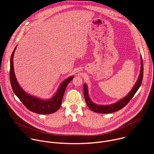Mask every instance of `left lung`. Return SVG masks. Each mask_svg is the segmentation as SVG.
Masks as SVG:
<instances>
[{
  "label": "left lung",
  "mask_w": 154,
  "mask_h": 154,
  "mask_svg": "<svg viewBox=\"0 0 154 154\" xmlns=\"http://www.w3.org/2000/svg\"><path fill=\"white\" fill-rule=\"evenodd\" d=\"M141 71H140V73L137 83H135L133 88L131 89L130 92L125 97H124L123 99H122L121 100H120L119 101H118L115 103L109 105H99L93 103L91 100L88 96V91L87 86L85 84L83 85L84 97H85L86 103L88 106L89 107V108L91 109L93 112H94L107 114V113H111L117 112L119 110V109H122V108H124L128 103V102L131 100V99L134 96V95L139 89V88L140 87L141 84L142 83L143 77V62L141 55Z\"/></svg>",
  "instance_id": "1"
}]
</instances>
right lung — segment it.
<instances>
[{
	"label": "right lung",
	"mask_w": 154,
	"mask_h": 154,
	"mask_svg": "<svg viewBox=\"0 0 154 154\" xmlns=\"http://www.w3.org/2000/svg\"><path fill=\"white\" fill-rule=\"evenodd\" d=\"M16 47L13 51L10 58V79L13 91L16 96L19 98L20 102L30 111L42 115L52 114L57 112L60 108L64 91L68 83L73 79L74 76H71L64 80L60 85L59 88L54 96V97L49 100H42L33 97L26 93L21 88L18 84L14 71L13 67V55Z\"/></svg>",
	"instance_id": "1"
}]
</instances>
